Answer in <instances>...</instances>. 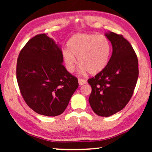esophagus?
Masks as SVG:
<instances>
[{
  "mask_svg": "<svg viewBox=\"0 0 152 152\" xmlns=\"http://www.w3.org/2000/svg\"><path fill=\"white\" fill-rule=\"evenodd\" d=\"M86 80L85 79H82V78H78V83L80 86H82L84 84H86Z\"/></svg>",
  "mask_w": 152,
  "mask_h": 152,
  "instance_id": "34e87169",
  "label": "esophagus"
}]
</instances>
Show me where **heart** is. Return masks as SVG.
Here are the masks:
<instances>
[{
  "instance_id": "heart-1",
  "label": "heart",
  "mask_w": 152,
  "mask_h": 152,
  "mask_svg": "<svg viewBox=\"0 0 152 152\" xmlns=\"http://www.w3.org/2000/svg\"><path fill=\"white\" fill-rule=\"evenodd\" d=\"M64 49L62 57L69 72L75 70L78 58L80 71L91 74L101 72L107 66L110 54V44L103 35L78 33L72 37Z\"/></svg>"
}]
</instances>
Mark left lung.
Returning <instances> with one entry per match:
<instances>
[{
    "label": "left lung",
    "instance_id": "obj_1",
    "mask_svg": "<svg viewBox=\"0 0 152 152\" xmlns=\"http://www.w3.org/2000/svg\"><path fill=\"white\" fill-rule=\"evenodd\" d=\"M105 35L111 43L113 53L103 70L88 80L92 87L88 101L96 115L109 117L121 110L132 99L139 69L137 55L130 43L113 32Z\"/></svg>",
    "mask_w": 152,
    "mask_h": 152
}]
</instances>
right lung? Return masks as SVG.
Masks as SVG:
<instances>
[{
    "label": "right lung",
    "mask_w": 152,
    "mask_h": 152,
    "mask_svg": "<svg viewBox=\"0 0 152 152\" xmlns=\"http://www.w3.org/2000/svg\"><path fill=\"white\" fill-rule=\"evenodd\" d=\"M60 48L45 33L35 35L20 50L17 80L24 101L39 115H61L78 87V78L63 66Z\"/></svg>",
    "instance_id": "obj_1"
}]
</instances>
